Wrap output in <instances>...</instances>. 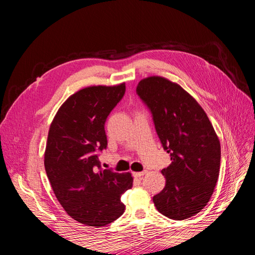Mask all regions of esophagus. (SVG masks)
I'll return each mask as SVG.
<instances>
[{"label":"esophagus","mask_w":255,"mask_h":255,"mask_svg":"<svg viewBox=\"0 0 255 255\" xmlns=\"http://www.w3.org/2000/svg\"><path fill=\"white\" fill-rule=\"evenodd\" d=\"M146 171H141V172H133L134 177H138V179H141V177L144 175Z\"/></svg>","instance_id":"obj_1"}]
</instances>
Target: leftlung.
I'll list each match as a JSON object with an SVG mask.
<instances>
[{
	"label": "left lung",
	"instance_id": "8db88e82",
	"mask_svg": "<svg viewBox=\"0 0 255 255\" xmlns=\"http://www.w3.org/2000/svg\"><path fill=\"white\" fill-rule=\"evenodd\" d=\"M137 95L152 114L171 164L161 170L166 185L153 197L157 211L173 220L195 216L210 201L220 169V142L201 106L180 85L150 76Z\"/></svg>",
	"mask_w": 255,
	"mask_h": 255
}]
</instances>
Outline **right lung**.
<instances>
[{
    "instance_id": "right-lung-1",
    "label": "right lung",
    "mask_w": 255,
    "mask_h": 255,
    "mask_svg": "<svg viewBox=\"0 0 255 255\" xmlns=\"http://www.w3.org/2000/svg\"><path fill=\"white\" fill-rule=\"evenodd\" d=\"M126 94V84L91 86L69 97L49 129L44 168L66 213L90 227H103L125 212L122 194L130 173L102 169L99 153L107 146L105 121Z\"/></svg>"
}]
</instances>
